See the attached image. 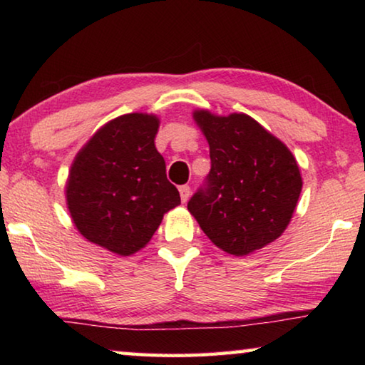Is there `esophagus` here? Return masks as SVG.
Here are the masks:
<instances>
[{"label": "esophagus", "mask_w": 365, "mask_h": 365, "mask_svg": "<svg viewBox=\"0 0 365 365\" xmlns=\"http://www.w3.org/2000/svg\"><path fill=\"white\" fill-rule=\"evenodd\" d=\"M178 191H180L182 202H187L190 200V195H191V190H190L188 185H182V187L178 188Z\"/></svg>", "instance_id": "34e87169"}]
</instances>
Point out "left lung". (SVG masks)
<instances>
[{
  "mask_svg": "<svg viewBox=\"0 0 365 365\" xmlns=\"http://www.w3.org/2000/svg\"><path fill=\"white\" fill-rule=\"evenodd\" d=\"M206 135L211 170L191 196L188 211L209 240L233 256H246L280 237L302 188L292 151L246 114L196 110Z\"/></svg>",
  "mask_w": 365,
  "mask_h": 365,
  "instance_id": "1",
  "label": "left lung"
}]
</instances>
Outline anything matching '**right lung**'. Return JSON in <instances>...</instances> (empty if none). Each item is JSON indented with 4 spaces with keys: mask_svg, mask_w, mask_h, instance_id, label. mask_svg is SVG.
Masks as SVG:
<instances>
[{
    "mask_svg": "<svg viewBox=\"0 0 365 365\" xmlns=\"http://www.w3.org/2000/svg\"><path fill=\"white\" fill-rule=\"evenodd\" d=\"M158 117L125 114L100 128L73 160L66 195L78 232L120 256L150 242L164 214L180 205L154 146Z\"/></svg>",
    "mask_w": 365,
    "mask_h": 365,
    "instance_id": "1",
    "label": "right lung"
}]
</instances>
